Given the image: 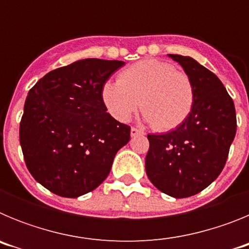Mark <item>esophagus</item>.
Returning <instances> with one entry per match:
<instances>
[{
  "instance_id": "obj_1",
  "label": "esophagus",
  "mask_w": 249,
  "mask_h": 249,
  "mask_svg": "<svg viewBox=\"0 0 249 249\" xmlns=\"http://www.w3.org/2000/svg\"><path fill=\"white\" fill-rule=\"evenodd\" d=\"M141 133H143V132L141 131V129L135 128V127H132V128H131V136H132V137H135V136H137V135H141Z\"/></svg>"
}]
</instances>
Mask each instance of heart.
I'll list each match as a JSON object with an SVG mask.
<instances>
[{
  "label": "heart",
  "instance_id": "b5f03b06",
  "mask_svg": "<svg viewBox=\"0 0 249 249\" xmlns=\"http://www.w3.org/2000/svg\"><path fill=\"white\" fill-rule=\"evenodd\" d=\"M101 94L113 118L127 122L141 105L143 120L157 131H169L182 124L195 103L190 76L156 58L142 59L124 68L118 81L103 83Z\"/></svg>",
  "mask_w": 249,
  "mask_h": 249
}]
</instances>
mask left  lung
<instances>
[{
	"instance_id": "8db88e82",
	"label": "left lung",
	"mask_w": 249,
	"mask_h": 249,
	"mask_svg": "<svg viewBox=\"0 0 249 249\" xmlns=\"http://www.w3.org/2000/svg\"><path fill=\"white\" fill-rule=\"evenodd\" d=\"M168 57L182 66L195 87L190 116L176 129L148 135L146 173L160 192L191 197L210 186L222 172L237 131L234 103L223 83L196 59Z\"/></svg>"
}]
</instances>
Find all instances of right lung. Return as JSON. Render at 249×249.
<instances>
[{
	"instance_id": "right-lung-1",
	"label": "right lung",
	"mask_w": 249,
	"mask_h": 249,
	"mask_svg": "<svg viewBox=\"0 0 249 249\" xmlns=\"http://www.w3.org/2000/svg\"><path fill=\"white\" fill-rule=\"evenodd\" d=\"M123 61L85 58L48 72L30 89L19 123L26 166L52 193L76 198L109 175L131 127L102 101V86Z\"/></svg>"
}]
</instances>
